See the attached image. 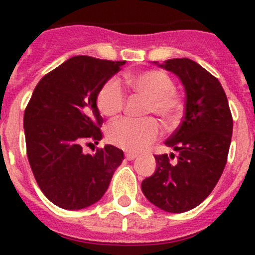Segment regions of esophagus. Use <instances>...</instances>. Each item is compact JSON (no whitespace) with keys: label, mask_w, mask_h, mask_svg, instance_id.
Instances as JSON below:
<instances>
[{"label":"esophagus","mask_w":255,"mask_h":255,"mask_svg":"<svg viewBox=\"0 0 255 255\" xmlns=\"http://www.w3.org/2000/svg\"><path fill=\"white\" fill-rule=\"evenodd\" d=\"M136 153H131V152H128V153H125V157H126V159H129V161H131V159H134V158H136Z\"/></svg>","instance_id":"obj_1"}]
</instances>
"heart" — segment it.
I'll return each mask as SVG.
<instances>
[{"instance_id": "b5f03b06", "label": "heart", "mask_w": 255, "mask_h": 255, "mask_svg": "<svg viewBox=\"0 0 255 255\" xmlns=\"http://www.w3.org/2000/svg\"><path fill=\"white\" fill-rule=\"evenodd\" d=\"M126 85L134 93L147 98L145 114L157 115L163 123L172 124L182 111L181 97L175 92V84L168 74L162 70L149 69L125 76ZM97 107L102 115L116 117L123 112L126 91L119 76L107 79L97 93ZM162 132L159 123L153 117L141 120L121 119L107 126L108 141L130 152L145 149L158 139Z\"/></svg>"}]
</instances>
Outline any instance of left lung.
<instances>
[{"mask_svg": "<svg viewBox=\"0 0 255 255\" xmlns=\"http://www.w3.org/2000/svg\"><path fill=\"white\" fill-rule=\"evenodd\" d=\"M185 87V114L166 140L175 154L154 155L157 168L141 182L150 203L171 213L199 206L215 189L227 162L233 115L224 88L216 76L190 58H172L161 65Z\"/></svg>", "mask_w": 255, "mask_h": 255, "instance_id": "left-lung-1", "label": "left lung"}]
</instances>
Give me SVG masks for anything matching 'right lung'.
<instances>
[{
  "instance_id": "add662e5",
  "label": "right lung",
  "mask_w": 255,
  "mask_h": 255,
  "mask_svg": "<svg viewBox=\"0 0 255 255\" xmlns=\"http://www.w3.org/2000/svg\"><path fill=\"white\" fill-rule=\"evenodd\" d=\"M125 62L75 56L46 74L31 94L24 112L26 154L38 186L57 207L98 202L123 162L124 152L114 145L92 155L83 144L102 139L97 93Z\"/></svg>"
}]
</instances>
